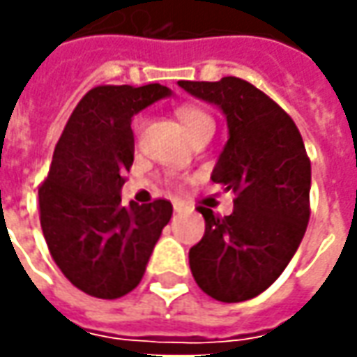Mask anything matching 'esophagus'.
<instances>
[{"label":"esophagus","mask_w":357,"mask_h":357,"mask_svg":"<svg viewBox=\"0 0 357 357\" xmlns=\"http://www.w3.org/2000/svg\"><path fill=\"white\" fill-rule=\"evenodd\" d=\"M173 210L176 212V214H181V212H184V204H183V202H178V200H174Z\"/></svg>","instance_id":"1"}]
</instances>
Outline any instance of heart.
Returning <instances> with one entry per match:
<instances>
[{"instance_id":"heart-1","label":"heart","mask_w":357,"mask_h":357,"mask_svg":"<svg viewBox=\"0 0 357 357\" xmlns=\"http://www.w3.org/2000/svg\"><path fill=\"white\" fill-rule=\"evenodd\" d=\"M176 116L183 121V126L186 128V131L190 133V137H192L195 133H198V131L214 129V119H212V116L208 114L206 109H202V107L186 104V106H181L176 109ZM143 128H145V116L133 117V121H131V131H133L135 137L143 131Z\"/></svg>"}]
</instances>
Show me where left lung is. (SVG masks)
<instances>
[{
  "mask_svg": "<svg viewBox=\"0 0 357 357\" xmlns=\"http://www.w3.org/2000/svg\"><path fill=\"white\" fill-rule=\"evenodd\" d=\"M178 86L224 112L229 137L212 181L236 195L229 216L198 206L206 231L188 251L190 271L216 301H250L277 281L307 231L310 159L291 116L253 84L226 76Z\"/></svg>",
  "mask_w": 357,
  "mask_h": 357,
  "instance_id": "8db88e82",
  "label": "left lung"
}]
</instances>
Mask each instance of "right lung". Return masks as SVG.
Wrapping results in <instances>:
<instances>
[{"mask_svg": "<svg viewBox=\"0 0 357 357\" xmlns=\"http://www.w3.org/2000/svg\"><path fill=\"white\" fill-rule=\"evenodd\" d=\"M171 96L161 84L96 86L74 107L39 188L43 236L70 283L96 298H119L143 279L169 200L121 204L133 165L131 117Z\"/></svg>", "mask_w": 357, "mask_h": 357, "instance_id": "obj_1", "label": "right lung"}]
</instances>
